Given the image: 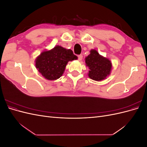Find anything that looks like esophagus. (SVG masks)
Masks as SVG:
<instances>
[{
  "label": "esophagus",
  "instance_id": "1",
  "mask_svg": "<svg viewBox=\"0 0 147 147\" xmlns=\"http://www.w3.org/2000/svg\"><path fill=\"white\" fill-rule=\"evenodd\" d=\"M78 60L81 61L83 59V56L82 55H80L78 56Z\"/></svg>",
  "mask_w": 147,
  "mask_h": 147
}]
</instances>
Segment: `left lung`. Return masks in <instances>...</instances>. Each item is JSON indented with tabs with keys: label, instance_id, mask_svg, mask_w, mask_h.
Segmentation results:
<instances>
[{
	"label": "left lung",
	"instance_id": "8db88e82",
	"mask_svg": "<svg viewBox=\"0 0 147 147\" xmlns=\"http://www.w3.org/2000/svg\"><path fill=\"white\" fill-rule=\"evenodd\" d=\"M86 66L90 69L88 77L95 81H102L110 75L112 69V62L100 55L94 49L90 50V54L85 57Z\"/></svg>",
	"mask_w": 147,
	"mask_h": 147
}]
</instances>
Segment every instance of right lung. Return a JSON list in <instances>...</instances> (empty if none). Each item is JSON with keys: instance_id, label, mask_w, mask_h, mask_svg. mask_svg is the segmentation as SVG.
I'll return each mask as SVG.
<instances>
[{"instance_id": "right-lung-1", "label": "right lung", "mask_w": 147, "mask_h": 147, "mask_svg": "<svg viewBox=\"0 0 147 147\" xmlns=\"http://www.w3.org/2000/svg\"><path fill=\"white\" fill-rule=\"evenodd\" d=\"M78 59L70 49L56 45L51 50L42 51L35 60V65L48 80H55L63 75L69 61Z\"/></svg>"}]
</instances>
